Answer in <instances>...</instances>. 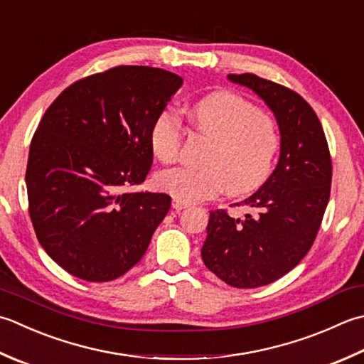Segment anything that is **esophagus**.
Masks as SVG:
<instances>
[{
  "instance_id": "34e87169",
  "label": "esophagus",
  "mask_w": 364,
  "mask_h": 364,
  "mask_svg": "<svg viewBox=\"0 0 364 364\" xmlns=\"http://www.w3.org/2000/svg\"><path fill=\"white\" fill-rule=\"evenodd\" d=\"M172 206L175 210H184V208H188L189 206V203L188 202H184V200H181V198H176V197H173V202H172Z\"/></svg>"
}]
</instances>
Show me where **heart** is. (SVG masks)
Segmentation results:
<instances>
[{
  "mask_svg": "<svg viewBox=\"0 0 364 364\" xmlns=\"http://www.w3.org/2000/svg\"><path fill=\"white\" fill-rule=\"evenodd\" d=\"M189 117L198 131L213 139L203 167L180 166L156 175L158 188L184 202H197L225 189L238 196L267 180L279 149L276 121L229 91L198 99L189 107ZM149 145L162 162L176 159L181 145V123L170 109L156 117Z\"/></svg>",
  "mask_w": 364,
  "mask_h": 364,
  "instance_id": "b5f03b06",
  "label": "heart"
}]
</instances>
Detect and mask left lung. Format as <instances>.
Masks as SVG:
<instances>
[{"mask_svg":"<svg viewBox=\"0 0 364 364\" xmlns=\"http://www.w3.org/2000/svg\"><path fill=\"white\" fill-rule=\"evenodd\" d=\"M227 78L254 91L273 112L281 154L268 180L237 203L252 216L210 211L202 259L229 286L254 289L287 274L314 243L330 198L331 158L322 124L300 95L254 74Z\"/></svg>","mask_w":364,"mask_h":364,"instance_id":"1","label":"left lung"}]
</instances>
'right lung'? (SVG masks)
I'll use <instances>...</instances> for the list:
<instances>
[{"instance_id": "obj_1", "label": "right lung", "mask_w": 364, "mask_h": 364, "mask_svg": "<svg viewBox=\"0 0 364 364\" xmlns=\"http://www.w3.org/2000/svg\"><path fill=\"white\" fill-rule=\"evenodd\" d=\"M181 85L159 68L118 66L73 83L42 117L25 175L30 216L69 274L113 281L144 257L172 198L123 189L145 181L151 126Z\"/></svg>"}]
</instances>
